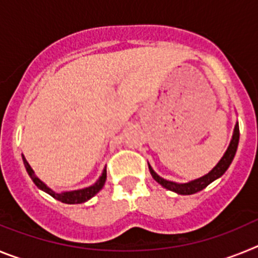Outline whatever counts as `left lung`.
<instances>
[{"instance_id": "1", "label": "left lung", "mask_w": 258, "mask_h": 258, "mask_svg": "<svg viewBox=\"0 0 258 258\" xmlns=\"http://www.w3.org/2000/svg\"><path fill=\"white\" fill-rule=\"evenodd\" d=\"M238 143H239V125L236 122L235 127H234V133H232V138L230 141V145L227 147L226 152L223 154L222 159L218 161V164L214 166L213 169L208 173V174L203 175L200 178L194 179V181L187 182V183H175V182L172 181H166V179L161 178L160 175L156 174L155 170L152 169L151 165L149 164V169L150 173H151L152 178L157 182V183H160L163 187L168 188L170 191H174V192L179 194V195H191V194H195L198 191H202L203 188H206L209 183L214 181V179L220 178L221 175L223 173L226 172L227 168L231 164L232 159L235 156L236 154V149H238Z\"/></svg>"}]
</instances>
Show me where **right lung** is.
<instances>
[{
	"instance_id": "1",
	"label": "right lung",
	"mask_w": 258,
	"mask_h": 258,
	"mask_svg": "<svg viewBox=\"0 0 258 258\" xmlns=\"http://www.w3.org/2000/svg\"><path fill=\"white\" fill-rule=\"evenodd\" d=\"M22 157H23V163H24V166H26V169H27V173L29 174L32 181L35 182L36 186H37L40 190L49 194L50 197H52L54 199L59 200V202L61 203H66V204H81V203L88 202L89 199H92V198L94 197L95 194H98L102 190V187L104 186V182H106V178H107V170L106 168H104L103 172H102V175L99 177V179H98L94 184H92V186L81 188V190L66 191V192L59 194V192H55V191H52L50 187H47L46 184H45L44 182L41 181L37 175L35 174V172H33V169H32L31 165L28 164V161L26 160L24 155H22Z\"/></svg>"
}]
</instances>
